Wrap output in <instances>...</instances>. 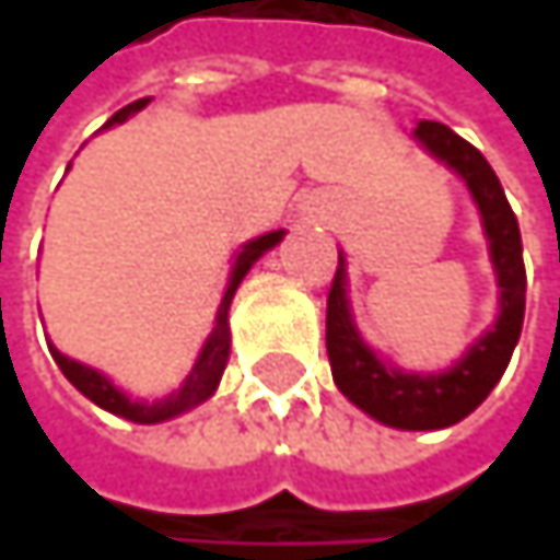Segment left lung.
Returning a JSON list of instances; mask_svg holds the SVG:
<instances>
[{"label":"left lung","instance_id":"obj_1","mask_svg":"<svg viewBox=\"0 0 560 560\" xmlns=\"http://www.w3.org/2000/svg\"><path fill=\"white\" fill-rule=\"evenodd\" d=\"M415 139L451 171H457L480 210L490 240V262L500 284L497 324L444 373H405L386 366L360 337L347 301V262L340 256L327 294V357L337 389L370 418L401 431H438L467 418L503 380L525 317V266L518 220L490 162L457 132L421 119Z\"/></svg>","mask_w":560,"mask_h":560}]
</instances>
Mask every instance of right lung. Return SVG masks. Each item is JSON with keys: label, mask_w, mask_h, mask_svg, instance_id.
I'll return each instance as SVG.
<instances>
[{"label": "right lung", "mask_w": 560, "mask_h": 560, "mask_svg": "<svg viewBox=\"0 0 560 560\" xmlns=\"http://www.w3.org/2000/svg\"><path fill=\"white\" fill-rule=\"evenodd\" d=\"M145 106H149V96H145V100H136V103H129V106H122L103 129H109V126H116V122H126L132 113H139V109H145ZM281 236H284V230L266 233V236L246 243V246L236 253V262H233V272H230V284H226L223 301H220V307H217L213 334L207 337V343H203V350H200V357H197L190 376L184 380V386L177 392H171L165 398H155V401L129 398L126 392L116 389V386H113L103 373H96L93 366H83V363L63 357L60 350L51 347V357H55V363L60 366V373L70 380L73 389L83 392L93 405H100V408H106V411H113V415H119V418H129V421H136V424H159V421H168L174 415H180V411H187V408L207 401V398L217 392V386H220V376H223L226 360H230V301H233L240 281L246 279V272L253 269V262H256L262 253H269L272 246H279Z\"/></svg>", "instance_id": "add662e5"}]
</instances>
